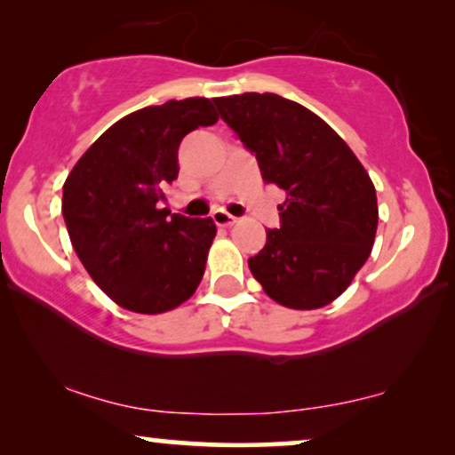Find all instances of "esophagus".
Here are the masks:
<instances>
[{"label": "esophagus", "instance_id": "1", "mask_svg": "<svg viewBox=\"0 0 455 455\" xmlns=\"http://www.w3.org/2000/svg\"><path fill=\"white\" fill-rule=\"evenodd\" d=\"M211 217H213L215 226H220V228H229V226H234V223H235V217L226 213V211H221V209L213 211V215H211Z\"/></svg>", "mask_w": 455, "mask_h": 455}]
</instances>
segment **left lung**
<instances>
[{
	"label": "left lung",
	"mask_w": 455,
	"mask_h": 455,
	"mask_svg": "<svg viewBox=\"0 0 455 455\" xmlns=\"http://www.w3.org/2000/svg\"><path fill=\"white\" fill-rule=\"evenodd\" d=\"M221 120L259 161L265 182L285 190L279 228L248 259L265 294L296 310L333 302L369 259L377 192L335 130L304 105L273 92L215 99Z\"/></svg>",
	"instance_id": "8db88e82"
}]
</instances>
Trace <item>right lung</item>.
Instances as JSON below:
<instances>
[{
	"instance_id": "right-lung-1",
	"label": "right lung",
	"mask_w": 455,
	"mask_h": 455,
	"mask_svg": "<svg viewBox=\"0 0 455 455\" xmlns=\"http://www.w3.org/2000/svg\"><path fill=\"white\" fill-rule=\"evenodd\" d=\"M220 120L204 97L134 111L99 136L64 184L61 213L80 263L122 308L159 315L201 283L217 228L159 209L178 178V147Z\"/></svg>"
}]
</instances>
